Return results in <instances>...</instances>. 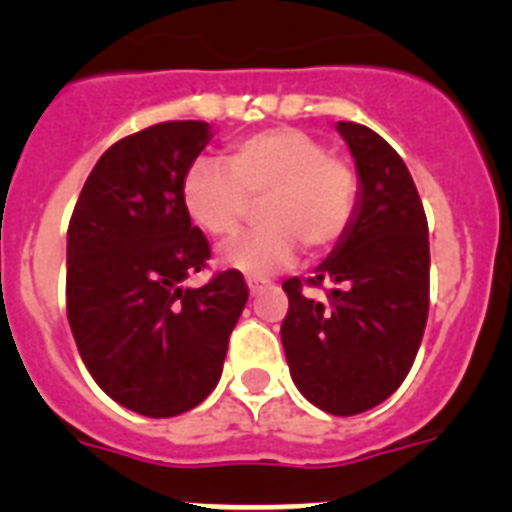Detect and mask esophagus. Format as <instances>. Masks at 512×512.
I'll return each instance as SVG.
<instances>
[{"mask_svg": "<svg viewBox=\"0 0 512 512\" xmlns=\"http://www.w3.org/2000/svg\"><path fill=\"white\" fill-rule=\"evenodd\" d=\"M246 284H248V289H251V295H259L261 289H264L266 284H269V279H264V277H248Z\"/></svg>", "mask_w": 512, "mask_h": 512, "instance_id": "obj_1", "label": "esophagus"}]
</instances>
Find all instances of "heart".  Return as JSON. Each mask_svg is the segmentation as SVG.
<instances>
[{
  "instance_id": "obj_1",
  "label": "heart",
  "mask_w": 512,
  "mask_h": 512,
  "mask_svg": "<svg viewBox=\"0 0 512 512\" xmlns=\"http://www.w3.org/2000/svg\"><path fill=\"white\" fill-rule=\"evenodd\" d=\"M359 176L330 153L318 135L300 128H266L230 143L225 166L197 158L184 171L182 205L197 228L223 238L241 228L259 202V230L220 248V264L264 277L295 259L297 248L325 253L351 225Z\"/></svg>"
}]
</instances>
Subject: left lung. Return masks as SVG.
<instances>
[{"mask_svg": "<svg viewBox=\"0 0 512 512\" xmlns=\"http://www.w3.org/2000/svg\"><path fill=\"white\" fill-rule=\"evenodd\" d=\"M359 171L351 225L307 279L282 284L289 297L282 343L297 390L330 415L384 402L408 377L423 341L431 289L428 220L408 166L359 122H338ZM328 286L329 302L307 298Z\"/></svg>", "mask_w": 512, "mask_h": 512, "instance_id": "left-lung-1", "label": "left lung"}]
</instances>
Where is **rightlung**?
<instances>
[{
    "instance_id": "right-lung-1",
    "label": "right lung",
    "mask_w": 512,
    "mask_h": 512,
    "mask_svg": "<svg viewBox=\"0 0 512 512\" xmlns=\"http://www.w3.org/2000/svg\"><path fill=\"white\" fill-rule=\"evenodd\" d=\"M207 143L202 120L117 140L69 223L66 312L81 361L112 400L148 418L187 413L215 390L248 300L235 269L182 287L210 259L182 205L184 171Z\"/></svg>"
}]
</instances>
